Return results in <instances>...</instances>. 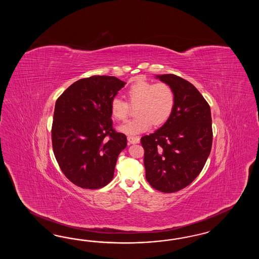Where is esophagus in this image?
Returning a JSON list of instances; mask_svg holds the SVG:
<instances>
[{"mask_svg": "<svg viewBox=\"0 0 259 259\" xmlns=\"http://www.w3.org/2000/svg\"><path fill=\"white\" fill-rule=\"evenodd\" d=\"M127 141L129 144H136V143H140V138L139 137H132V136H129L127 137Z\"/></svg>", "mask_w": 259, "mask_h": 259, "instance_id": "obj_1", "label": "esophagus"}]
</instances>
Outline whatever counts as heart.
Masks as SVG:
<instances>
[{
  "mask_svg": "<svg viewBox=\"0 0 259 259\" xmlns=\"http://www.w3.org/2000/svg\"><path fill=\"white\" fill-rule=\"evenodd\" d=\"M131 105H138V117L118 126V130L126 135H138L149 130L153 125H162L170 118L175 107L176 96L172 87L164 82L137 80L126 90ZM112 117L123 121L129 116L130 106L120 98H114L110 103Z\"/></svg>",
  "mask_w": 259,
  "mask_h": 259,
  "instance_id": "b5f03b06",
  "label": "heart"
}]
</instances>
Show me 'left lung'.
Here are the masks:
<instances>
[{
	"instance_id": "1",
	"label": "left lung",
	"mask_w": 259,
	"mask_h": 259,
	"mask_svg": "<svg viewBox=\"0 0 259 259\" xmlns=\"http://www.w3.org/2000/svg\"><path fill=\"white\" fill-rule=\"evenodd\" d=\"M172 87V114L158 130L141 138L144 167L150 185L174 193L195 181L212 148L211 109L191 82L172 74L156 75Z\"/></svg>"
}]
</instances>
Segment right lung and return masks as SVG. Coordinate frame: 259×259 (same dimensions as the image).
<instances>
[{
    "label": "right lung",
    "instance_id": "add662e5",
    "mask_svg": "<svg viewBox=\"0 0 259 259\" xmlns=\"http://www.w3.org/2000/svg\"><path fill=\"white\" fill-rule=\"evenodd\" d=\"M125 83L112 76L81 78L56 102L54 155L64 176L80 188H102L114 177L127 139L113 129L110 103Z\"/></svg>",
    "mask_w": 259,
    "mask_h": 259
}]
</instances>
